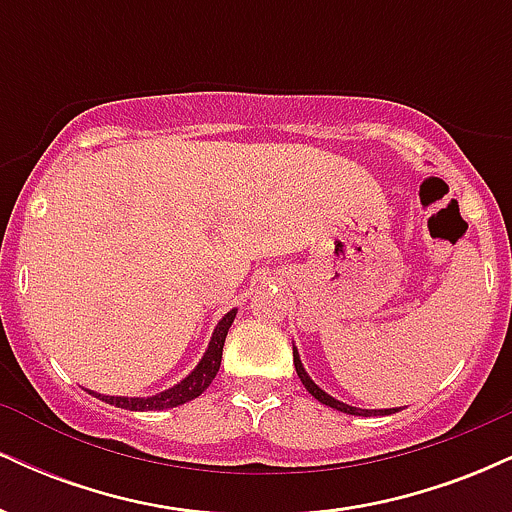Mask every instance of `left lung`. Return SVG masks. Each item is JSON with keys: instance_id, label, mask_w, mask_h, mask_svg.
<instances>
[{"instance_id": "left-lung-1", "label": "left lung", "mask_w": 512, "mask_h": 512, "mask_svg": "<svg viewBox=\"0 0 512 512\" xmlns=\"http://www.w3.org/2000/svg\"><path fill=\"white\" fill-rule=\"evenodd\" d=\"M293 366H296V373H298V378H301V383L305 385V390L310 392V395H313L317 402H322V404H327V407H332V409H337V411H344V414H356V416H368V414H395L397 409H378V411H370V409H356V407H349V404H344V402H339V399H334V397H330L327 395V392H322L320 387H317L313 380H310V375L305 373V368H303V363H301V358H298V351L293 349Z\"/></svg>"}]
</instances>
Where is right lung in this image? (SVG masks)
Wrapping results in <instances>:
<instances>
[{
	"mask_svg": "<svg viewBox=\"0 0 512 512\" xmlns=\"http://www.w3.org/2000/svg\"><path fill=\"white\" fill-rule=\"evenodd\" d=\"M233 320H236V310L223 315V320L216 325L214 334H211V342L207 354L202 356V361L197 363V368L187 375L185 380H180L178 385H173L170 390L161 392V395L154 397H108V395H96L103 402L115 404L120 409H129V411H158V409H170V407H180V404L190 402L202 395L204 390L211 385V380L216 378L221 366V354H223V342H226V334L231 330Z\"/></svg>",
	"mask_w": 512,
	"mask_h": 512,
	"instance_id": "add662e5",
	"label": "right lung"
}]
</instances>
